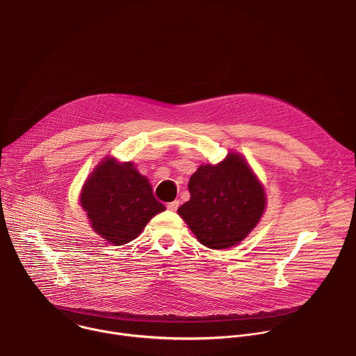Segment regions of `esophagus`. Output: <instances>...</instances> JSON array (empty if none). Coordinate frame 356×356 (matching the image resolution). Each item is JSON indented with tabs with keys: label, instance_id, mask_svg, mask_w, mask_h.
I'll use <instances>...</instances> for the list:
<instances>
[{
	"label": "esophagus",
	"instance_id": "esophagus-1",
	"mask_svg": "<svg viewBox=\"0 0 356 356\" xmlns=\"http://www.w3.org/2000/svg\"><path fill=\"white\" fill-rule=\"evenodd\" d=\"M179 206H180V201H179V200H175V201L169 202V204L166 206V209H168L169 211H177Z\"/></svg>",
	"mask_w": 356,
	"mask_h": 356
}]
</instances>
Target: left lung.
<instances>
[{"instance_id":"left-lung-1","label":"left lung","mask_w":356,"mask_h":356,"mask_svg":"<svg viewBox=\"0 0 356 356\" xmlns=\"http://www.w3.org/2000/svg\"><path fill=\"white\" fill-rule=\"evenodd\" d=\"M188 191L190 200L177 213L211 249L241 242L259 222L266 204L261 183L236 154L220 165L200 166L190 177Z\"/></svg>"}]
</instances>
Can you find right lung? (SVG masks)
Wrapping results in <instances>:
<instances>
[{
    "mask_svg": "<svg viewBox=\"0 0 356 356\" xmlns=\"http://www.w3.org/2000/svg\"><path fill=\"white\" fill-rule=\"evenodd\" d=\"M80 202L92 229L115 245L135 239L149 220L165 211L147 179L131 162L106 159L86 181Z\"/></svg>",
    "mask_w": 356,
    "mask_h": 356,
    "instance_id": "right-lung-1",
    "label": "right lung"
}]
</instances>
